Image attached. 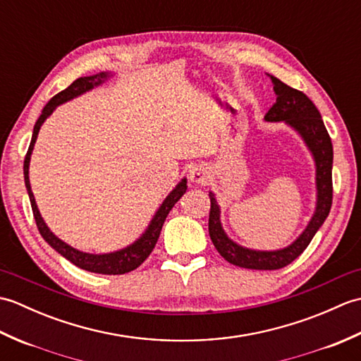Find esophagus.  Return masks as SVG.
Wrapping results in <instances>:
<instances>
[{"mask_svg":"<svg viewBox=\"0 0 361 361\" xmlns=\"http://www.w3.org/2000/svg\"><path fill=\"white\" fill-rule=\"evenodd\" d=\"M189 180L194 183V185H208L211 180V175L208 172V169L203 166H195L194 169H190L189 172Z\"/></svg>","mask_w":361,"mask_h":361,"instance_id":"obj_1","label":"esophagus"}]
</instances>
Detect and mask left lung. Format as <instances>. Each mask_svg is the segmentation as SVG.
Instances as JSON below:
<instances>
[{"label":"left lung","instance_id":"obj_1","mask_svg":"<svg viewBox=\"0 0 361 361\" xmlns=\"http://www.w3.org/2000/svg\"><path fill=\"white\" fill-rule=\"evenodd\" d=\"M273 82L276 102L265 114L267 122H286L302 137L305 147L312 153L315 161V185H317V204L315 212L304 231L286 248L273 251L251 250L229 239L221 226L220 206L216 194L209 192L211 211H209V235L220 256L229 264L250 270H279L293 262L301 252L309 247L313 235L323 226L324 220L331 212L332 206V163L334 147L331 136L321 119V114L310 99L302 91L291 88L267 74Z\"/></svg>","mask_w":361,"mask_h":361}]
</instances>
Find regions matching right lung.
<instances>
[{"mask_svg": "<svg viewBox=\"0 0 361 361\" xmlns=\"http://www.w3.org/2000/svg\"><path fill=\"white\" fill-rule=\"evenodd\" d=\"M111 75H113V73L102 71V73H97L93 75H87V78H79L78 80H74L66 90L60 91L59 94L54 96L51 101L44 105L40 118L37 119L35 126H34L32 140H30L29 149H27L26 158H25V166H23V171H25V185L27 189L30 206H32L34 219L37 221V228H38V231H40L43 239L48 242L51 248L56 250L59 255H62L65 259L70 260V262L74 264L75 267L82 268V270H87L91 273H99V274H124V273L132 271V270H135V268L140 267L144 260L149 257L152 250L155 248L157 240H158L159 233H161V228H163L167 214L171 212L173 204L180 200L183 194H185L188 189V180L183 178L178 185H176L171 190V194L164 198V202L161 203L158 211L155 212V216L152 217L149 226L145 228V231L141 234L140 239H136L133 243H130L126 248L113 251V252H105V255H93V252H85V251L73 248L71 245H68L62 239H59V237L48 228V225L44 224L42 214H40V211H38V206L35 203V198L32 194V189H30V181H29L30 155H32V150H34L38 132H40V127L43 126V122L51 116L52 111L56 110L59 105H62L68 101H73L74 97H79L80 94H85L87 91L102 85V83L109 80Z\"/></svg>", "mask_w": 361, "mask_h": 361, "instance_id": "obj_1", "label": "right lung"}]
</instances>
